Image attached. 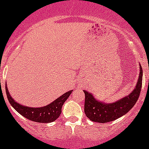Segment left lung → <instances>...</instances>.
<instances>
[{
  "instance_id": "left-lung-1",
  "label": "left lung",
  "mask_w": 149,
  "mask_h": 149,
  "mask_svg": "<svg viewBox=\"0 0 149 149\" xmlns=\"http://www.w3.org/2000/svg\"><path fill=\"white\" fill-rule=\"evenodd\" d=\"M142 69L140 65L139 77L133 91L129 95L113 103L106 104L100 102L95 100L91 93L84 90V112L86 117L93 122L106 123L126 114L135 106L139 97L142 85Z\"/></svg>"
}]
</instances>
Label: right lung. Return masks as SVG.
<instances>
[{
	"label": "right lung",
	"instance_id": "add662e5",
	"mask_svg": "<svg viewBox=\"0 0 149 149\" xmlns=\"http://www.w3.org/2000/svg\"><path fill=\"white\" fill-rule=\"evenodd\" d=\"M5 89L8 101L16 111H17L20 115H22L23 116L29 120L41 123H52L59 118L60 115L61 114L63 105L72 93V90H70L66 92V93H64L47 106L40 108H31L17 103L9 94L7 86H5Z\"/></svg>",
	"mask_w": 149,
	"mask_h": 149
}]
</instances>
